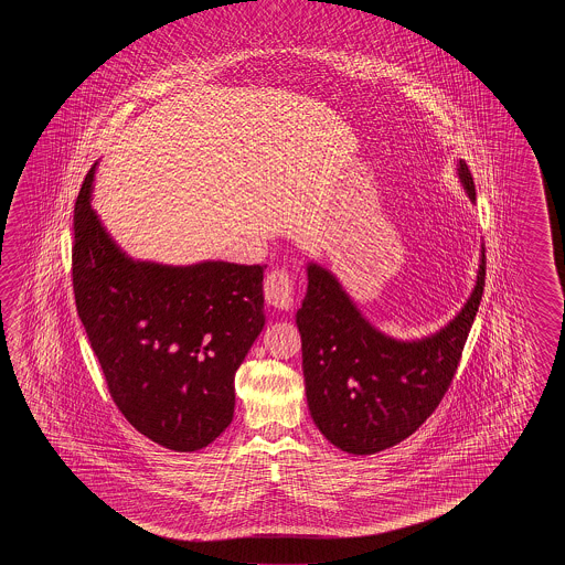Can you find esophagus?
<instances>
[{
  "mask_svg": "<svg viewBox=\"0 0 565 565\" xmlns=\"http://www.w3.org/2000/svg\"><path fill=\"white\" fill-rule=\"evenodd\" d=\"M265 299L270 307L287 311L295 299L292 278L285 270H273L265 280Z\"/></svg>",
  "mask_w": 565,
  "mask_h": 565,
  "instance_id": "34e87169",
  "label": "esophagus"
}]
</instances>
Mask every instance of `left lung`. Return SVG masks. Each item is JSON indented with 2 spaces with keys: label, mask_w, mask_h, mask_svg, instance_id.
<instances>
[{
  "label": "left lung",
  "mask_w": 565,
  "mask_h": 565,
  "mask_svg": "<svg viewBox=\"0 0 565 565\" xmlns=\"http://www.w3.org/2000/svg\"><path fill=\"white\" fill-rule=\"evenodd\" d=\"M458 178L475 202V181L462 159ZM484 275L482 248L477 285L457 317L434 335L396 341L361 317L327 268L307 266L309 287L297 311L305 390L312 422L331 445L349 455H375L433 416L457 373Z\"/></svg>",
  "instance_id": "left-lung-1"
}]
</instances>
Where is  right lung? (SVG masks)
<instances>
[{
  "mask_svg": "<svg viewBox=\"0 0 565 565\" xmlns=\"http://www.w3.org/2000/svg\"><path fill=\"white\" fill-rule=\"evenodd\" d=\"M95 169L74 205L76 311L132 428L175 452L200 450L234 416V373L265 327L266 266L131 260L90 205Z\"/></svg>",
  "mask_w": 565,
  "mask_h": 565,
  "instance_id": "1",
  "label": "right lung"
}]
</instances>
